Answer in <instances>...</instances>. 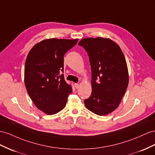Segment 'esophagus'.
<instances>
[{
  "mask_svg": "<svg viewBox=\"0 0 155 155\" xmlns=\"http://www.w3.org/2000/svg\"><path fill=\"white\" fill-rule=\"evenodd\" d=\"M79 86H80V85H79V84H78V83H75L74 84V87L76 89H78L79 88Z\"/></svg>",
  "mask_w": 155,
  "mask_h": 155,
  "instance_id": "34e87169",
  "label": "esophagus"
}]
</instances>
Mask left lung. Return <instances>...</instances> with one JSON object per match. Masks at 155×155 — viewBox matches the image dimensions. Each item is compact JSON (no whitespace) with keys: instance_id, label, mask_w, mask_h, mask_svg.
I'll return each mask as SVG.
<instances>
[{"instance_id":"1","label":"left lung","mask_w":155,"mask_h":155,"mask_svg":"<svg viewBox=\"0 0 155 155\" xmlns=\"http://www.w3.org/2000/svg\"><path fill=\"white\" fill-rule=\"evenodd\" d=\"M78 45L88 53L92 70V92L84 105L97 115H106L118 107L128 85L124 54L109 38H83Z\"/></svg>"}]
</instances>
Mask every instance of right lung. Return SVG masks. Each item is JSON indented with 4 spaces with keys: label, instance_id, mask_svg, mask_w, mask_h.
Masks as SVG:
<instances>
[{
    "label": "right lung",
    "instance_id": "right-lung-1",
    "mask_svg": "<svg viewBox=\"0 0 155 155\" xmlns=\"http://www.w3.org/2000/svg\"><path fill=\"white\" fill-rule=\"evenodd\" d=\"M78 39H46L30 50L25 64V84L37 107L47 114L60 111L66 105L72 88L65 82L63 57Z\"/></svg>",
    "mask_w": 155,
    "mask_h": 155
}]
</instances>
